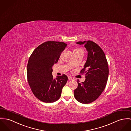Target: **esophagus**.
<instances>
[{"mask_svg": "<svg viewBox=\"0 0 131 131\" xmlns=\"http://www.w3.org/2000/svg\"><path fill=\"white\" fill-rule=\"evenodd\" d=\"M68 79L71 80H73V79H74V78H73V77H71V76H68Z\"/></svg>", "mask_w": 131, "mask_h": 131, "instance_id": "esophagus-1", "label": "esophagus"}]
</instances>
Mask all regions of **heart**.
<instances>
[{"label": "heart", "mask_w": 131, "mask_h": 131, "mask_svg": "<svg viewBox=\"0 0 131 131\" xmlns=\"http://www.w3.org/2000/svg\"><path fill=\"white\" fill-rule=\"evenodd\" d=\"M80 52H83V51L80 48H75L73 50V53H79Z\"/></svg>", "instance_id": "obj_1"}]
</instances>
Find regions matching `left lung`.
Returning a JSON list of instances; mask_svg holds the SVG:
<instances>
[{"instance_id": "1", "label": "left lung", "mask_w": 131, "mask_h": 131, "mask_svg": "<svg viewBox=\"0 0 131 131\" xmlns=\"http://www.w3.org/2000/svg\"><path fill=\"white\" fill-rule=\"evenodd\" d=\"M88 51V57L80 73L85 74L84 82L77 80L78 87L74 91L75 99L83 104H89L97 100L104 90L109 75L108 62L104 51L93 41H79Z\"/></svg>"}]
</instances>
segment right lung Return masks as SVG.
<instances>
[{
    "instance_id": "1",
    "label": "right lung",
    "mask_w": 131,
    "mask_h": 131,
    "mask_svg": "<svg viewBox=\"0 0 131 131\" xmlns=\"http://www.w3.org/2000/svg\"><path fill=\"white\" fill-rule=\"evenodd\" d=\"M67 44L63 42L49 41L43 43L33 51L27 66V80L34 96L45 103L58 100L63 87L68 80L63 74L53 78L52 67L58 62Z\"/></svg>"
}]
</instances>
